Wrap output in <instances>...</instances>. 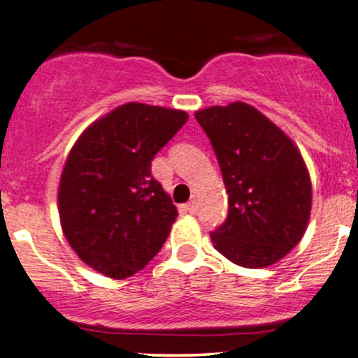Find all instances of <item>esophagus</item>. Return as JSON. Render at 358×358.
<instances>
[{
    "label": "esophagus",
    "mask_w": 358,
    "mask_h": 358,
    "mask_svg": "<svg viewBox=\"0 0 358 358\" xmlns=\"http://www.w3.org/2000/svg\"><path fill=\"white\" fill-rule=\"evenodd\" d=\"M185 210L190 212V213H195L196 210H199V203H196L195 200H190V202L185 205Z\"/></svg>",
    "instance_id": "1"
}]
</instances>
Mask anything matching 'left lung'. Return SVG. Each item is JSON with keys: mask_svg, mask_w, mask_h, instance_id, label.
<instances>
[{"mask_svg": "<svg viewBox=\"0 0 358 358\" xmlns=\"http://www.w3.org/2000/svg\"><path fill=\"white\" fill-rule=\"evenodd\" d=\"M219 162L229 213L210 239L242 268H266L301 241L311 210V182L294 143L244 102L195 114Z\"/></svg>", "mask_w": 358, "mask_h": 358, "instance_id": "1", "label": "left lung"}]
</instances>
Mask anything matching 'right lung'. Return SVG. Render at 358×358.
Returning <instances> with one entry per match:
<instances>
[{"label":"right lung","instance_id":"1","mask_svg":"<svg viewBox=\"0 0 358 358\" xmlns=\"http://www.w3.org/2000/svg\"><path fill=\"white\" fill-rule=\"evenodd\" d=\"M187 119L185 110L129 102L73 145L60 178V222L71 248L97 273L133 276L165 244L178 212L151 162Z\"/></svg>","mask_w":358,"mask_h":358}]
</instances>
